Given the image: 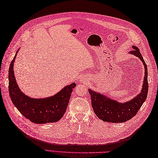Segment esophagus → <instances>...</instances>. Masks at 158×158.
I'll use <instances>...</instances> for the list:
<instances>
[{
  "label": "esophagus",
  "instance_id": "34e87169",
  "mask_svg": "<svg viewBox=\"0 0 158 158\" xmlns=\"http://www.w3.org/2000/svg\"><path fill=\"white\" fill-rule=\"evenodd\" d=\"M80 81H81V82H82V83H86V81H87V80L86 79V78H81V80H80Z\"/></svg>",
  "mask_w": 158,
  "mask_h": 158
}]
</instances>
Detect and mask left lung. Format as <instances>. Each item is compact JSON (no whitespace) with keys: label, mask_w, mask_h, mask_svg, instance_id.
Listing matches in <instances>:
<instances>
[{"label":"left lung","mask_w":158,"mask_h":158,"mask_svg":"<svg viewBox=\"0 0 158 158\" xmlns=\"http://www.w3.org/2000/svg\"><path fill=\"white\" fill-rule=\"evenodd\" d=\"M132 48L133 49L129 53L139 57L145 68L143 85L139 94L127 102H119L105 94L92 90L90 88L88 89L94 112L103 121L117 123L129 121L137 114L147 98L148 92V68L139 49L134 45L132 46Z\"/></svg>","instance_id":"8db88e82"}]
</instances>
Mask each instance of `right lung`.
I'll list each match as a JSON object with an SVG mask.
<instances>
[{
	"label": "right lung",
	"instance_id": "1",
	"mask_svg": "<svg viewBox=\"0 0 158 158\" xmlns=\"http://www.w3.org/2000/svg\"><path fill=\"white\" fill-rule=\"evenodd\" d=\"M18 51L9 70V92L11 101L19 112L34 123L44 124L60 121L66 113L71 93L76 84L74 82L64 86L49 97L33 98L25 95L17 85L14 75V62Z\"/></svg>",
	"mask_w": 158,
	"mask_h": 158
}]
</instances>
